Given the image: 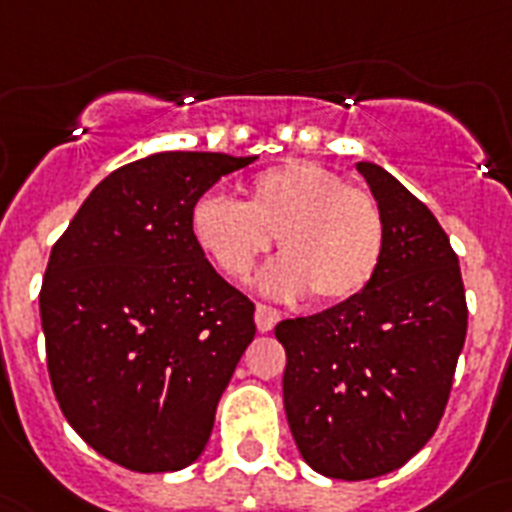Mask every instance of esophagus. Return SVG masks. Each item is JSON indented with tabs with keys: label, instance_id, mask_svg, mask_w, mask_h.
I'll list each match as a JSON object with an SVG mask.
<instances>
[{
	"label": "esophagus",
	"instance_id": "obj_1",
	"mask_svg": "<svg viewBox=\"0 0 512 512\" xmlns=\"http://www.w3.org/2000/svg\"><path fill=\"white\" fill-rule=\"evenodd\" d=\"M278 322H281V311H275L273 306L257 304V309H255L257 330H260V332H270Z\"/></svg>",
	"mask_w": 512,
	"mask_h": 512
}]
</instances>
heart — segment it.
<instances>
[{"mask_svg":"<svg viewBox=\"0 0 512 512\" xmlns=\"http://www.w3.org/2000/svg\"><path fill=\"white\" fill-rule=\"evenodd\" d=\"M198 250L234 283H247L278 242L281 260L262 278V291L319 304H340L373 281L384 255L379 203L317 162H286L265 170L244 190V203L203 195L190 213Z\"/></svg>","mask_w":512,"mask_h":512,"instance_id":"obj_1","label":"heart"}]
</instances>
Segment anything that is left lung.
I'll return each mask as SVG.
<instances>
[{
	"mask_svg": "<svg viewBox=\"0 0 512 512\" xmlns=\"http://www.w3.org/2000/svg\"><path fill=\"white\" fill-rule=\"evenodd\" d=\"M384 216V255L358 296L283 319V404L293 441L330 479L399 469L433 438L466 340L459 257L430 208L358 162Z\"/></svg>",
	"mask_w": 512,
	"mask_h": 512,
	"instance_id": "1",
	"label": "left lung"
}]
</instances>
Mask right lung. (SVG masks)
<instances>
[{
	"instance_id": "1",
	"label": "right lung",
	"mask_w": 512,
	"mask_h": 512,
	"mask_svg": "<svg viewBox=\"0 0 512 512\" xmlns=\"http://www.w3.org/2000/svg\"><path fill=\"white\" fill-rule=\"evenodd\" d=\"M257 157L159 151L110 172L53 244L41 324L53 394L100 456L141 474L206 448L255 304L190 231L213 182Z\"/></svg>"
}]
</instances>
